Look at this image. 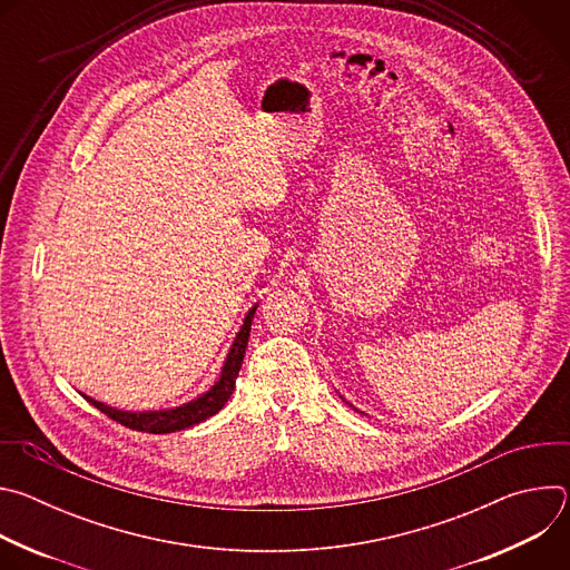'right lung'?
Listing matches in <instances>:
<instances>
[{
  "instance_id": "1",
  "label": "right lung",
  "mask_w": 570,
  "mask_h": 570,
  "mask_svg": "<svg viewBox=\"0 0 570 570\" xmlns=\"http://www.w3.org/2000/svg\"><path fill=\"white\" fill-rule=\"evenodd\" d=\"M255 311H257V306H253L248 311L246 320H243V327L236 334V338H234V343L229 347V354L225 358L223 372H220L218 381L212 385V390L205 392L203 396L180 405V409L150 411V413H128V411L110 409V405H106L101 401H95L90 396H86V399L95 405V409H99L104 415H108L110 420L119 422L126 429L141 431V433H155V435H159V433H176V431H185V429H189L194 424L205 422L207 417L216 415L223 409V405L227 403V399L232 396V390H234V383H236L243 356H246V347H248V338H250V327H253Z\"/></svg>"
}]
</instances>
